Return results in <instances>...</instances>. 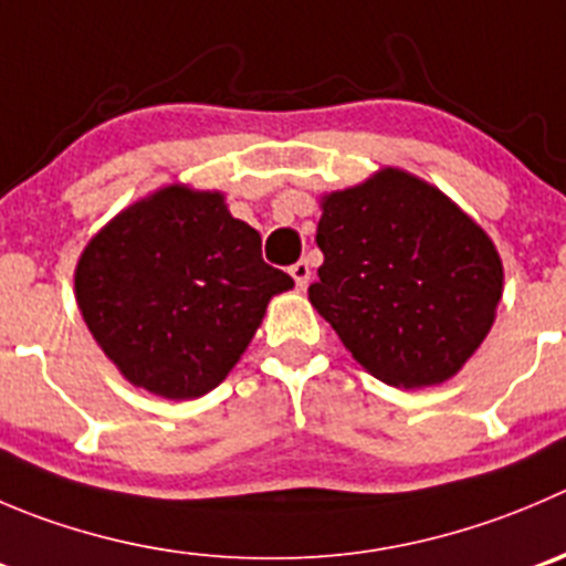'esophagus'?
<instances>
[{
	"label": "esophagus",
	"mask_w": 566,
	"mask_h": 566,
	"mask_svg": "<svg viewBox=\"0 0 566 566\" xmlns=\"http://www.w3.org/2000/svg\"><path fill=\"white\" fill-rule=\"evenodd\" d=\"M289 274H292V277H294L297 289H305V286H308V280H311L308 261H297L292 269H289Z\"/></svg>",
	"instance_id": "34e87169"
}]
</instances>
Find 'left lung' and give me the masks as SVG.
Wrapping results in <instances>:
<instances>
[{"label": "left lung", "mask_w": 566, "mask_h": 566, "mask_svg": "<svg viewBox=\"0 0 566 566\" xmlns=\"http://www.w3.org/2000/svg\"><path fill=\"white\" fill-rule=\"evenodd\" d=\"M319 208L325 263L311 305L384 384H448L489 336L503 297V261L486 230L397 166L325 193Z\"/></svg>", "instance_id": "obj_1"}]
</instances>
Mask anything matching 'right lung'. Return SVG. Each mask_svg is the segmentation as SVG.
Instances as JSON below:
<instances>
[{"mask_svg":"<svg viewBox=\"0 0 566 566\" xmlns=\"http://www.w3.org/2000/svg\"><path fill=\"white\" fill-rule=\"evenodd\" d=\"M294 289L261 258L255 228L222 191L169 182L91 235L74 297L122 378L164 400L217 389L261 327L274 294Z\"/></svg>","mask_w":566,"mask_h":566,"instance_id":"right-lung-1","label":"right lung"}]
</instances>
